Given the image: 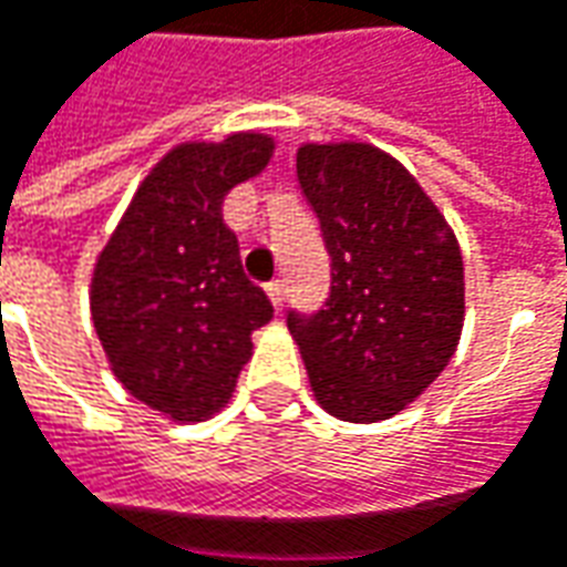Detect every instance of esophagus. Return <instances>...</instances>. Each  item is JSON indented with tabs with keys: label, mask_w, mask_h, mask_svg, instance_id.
<instances>
[{
	"label": "esophagus",
	"mask_w": 567,
	"mask_h": 567,
	"mask_svg": "<svg viewBox=\"0 0 567 567\" xmlns=\"http://www.w3.org/2000/svg\"><path fill=\"white\" fill-rule=\"evenodd\" d=\"M267 295H269V300H272V307L279 310V307L285 303V282H282V279H272V282L267 285Z\"/></svg>",
	"instance_id": "esophagus-1"
}]
</instances>
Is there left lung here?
I'll list each match as a JSON object with an SVG mask.
<instances>
[{
    "label": "left lung",
    "mask_w": 567,
    "mask_h": 567,
    "mask_svg": "<svg viewBox=\"0 0 567 567\" xmlns=\"http://www.w3.org/2000/svg\"><path fill=\"white\" fill-rule=\"evenodd\" d=\"M298 183L332 257L322 310H288L316 400L344 422L406 410L460 344L456 235L410 171L365 142L300 145Z\"/></svg>",
    "instance_id": "left-lung-1"
}]
</instances>
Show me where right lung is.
Listing matches in <instances>:
<instances>
[{
    "label": "right lung",
    "mask_w": 567,
    "mask_h": 567,
    "mask_svg": "<svg viewBox=\"0 0 567 567\" xmlns=\"http://www.w3.org/2000/svg\"><path fill=\"white\" fill-rule=\"evenodd\" d=\"M264 133L186 142L133 195L92 272V322L114 375L173 422L219 413L272 303L223 223L229 188L272 157Z\"/></svg>",
    "instance_id": "add662e5"
}]
</instances>
